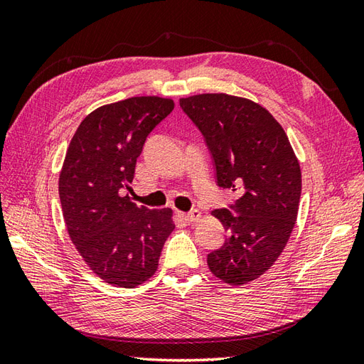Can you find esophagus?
<instances>
[{
	"label": "esophagus",
	"instance_id": "obj_1",
	"mask_svg": "<svg viewBox=\"0 0 364 364\" xmlns=\"http://www.w3.org/2000/svg\"><path fill=\"white\" fill-rule=\"evenodd\" d=\"M181 218H183L184 220H186V222H189V223L197 222V220H200V218H202V211L192 210V211H189V213H183Z\"/></svg>",
	"mask_w": 364,
	"mask_h": 364
}]
</instances>
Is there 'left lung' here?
<instances>
[{"label":"left lung","mask_w":364,"mask_h":364,"mask_svg":"<svg viewBox=\"0 0 364 364\" xmlns=\"http://www.w3.org/2000/svg\"><path fill=\"white\" fill-rule=\"evenodd\" d=\"M180 106L205 136L218 184L239 189L228 210H214L227 239L208 255L214 277L239 286L266 274L296 225L301 172L283 127L266 107L228 94L180 98Z\"/></svg>","instance_id":"left-lung-1"}]
</instances>
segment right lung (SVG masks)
<instances>
[{"label": "right lung", "instance_id": "right-lung-1", "mask_svg": "<svg viewBox=\"0 0 364 364\" xmlns=\"http://www.w3.org/2000/svg\"><path fill=\"white\" fill-rule=\"evenodd\" d=\"M173 106L161 97L100 106L81 122L65 153L59 198L68 236L92 272L120 288L153 277L175 228L170 208L149 210L123 196L146 136Z\"/></svg>", "mask_w": 364, "mask_h": 364}]
</instances>
